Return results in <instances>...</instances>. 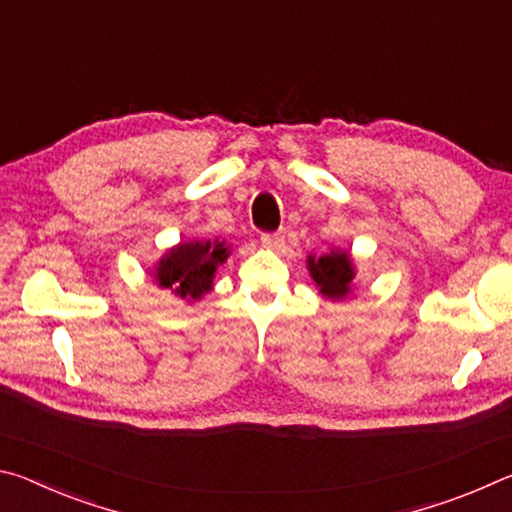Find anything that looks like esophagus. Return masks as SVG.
I'll list each match as a JSON object with an SVG mask.
<instances>
[{
    "label": "esophagus",
    "mask_w": 512,
    "mask_h": 512,
    "mask_svg": "<svg viewBox=\"0 0 512 512\" xmlns=\"http://www.w3.org/2000/svg\"><path fill=\"white\" fill-rule=\"evenodd\" d=\"M262 244L266 248L280 250L284 246V235H280V232H266V235H262Z\"/></svg>",
    "instance_id": "1"
}]
</instances>
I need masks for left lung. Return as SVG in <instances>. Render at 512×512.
Instances as JSON below:
<instances>
[{"mask_svg":"<svg viewBox=\"0 0 512 512\" xmlns=\"http://www.w3.org/2000/svg\"><path fill=\"white\" fill-rule=\"evenodd\" d=\"M307 268L311 277H314L316 287L325 298L343 300L350 293L352 280H354V266L348 253L329 250V253H325L323 257L309 255Z\"/></svg>","mask_w":512,"mask_h":512,"instance_id":"left-lung-1","label":"left lung"}]
</instances>
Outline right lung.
Masks as SVG:
<instances>
[{"instance_id": "right-lung-1", "label": "right lung", "mask_w": 512, "mask_h": 512, "mask_svg": "<svg viewBox=\"0 0 512 512\" xmlns=\"http://www.w3.org/2000/svg\"><path fill=\"white\" fill-rule=\"evenodd\" d=\"M230 255L223 241H187L178 244L155 266V282L183 300H198L212 289L216 266Z\"/></svg>"}]
</instances>
